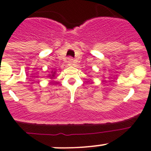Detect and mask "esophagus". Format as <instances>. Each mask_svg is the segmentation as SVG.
Here are the masks:
<instances>
[{
  "instance_id": "1",
  "label": "esophagus",
  "mask_w": 151,
  "mask_h": 151,
  "mask_svg": "<svg viewBox=\"0 0 151 151\" xmlns=\"http://www.w3.org/2000/svg\"><path fill=\"white\" fill-rule=\"evenodd\" d=\"M73 60L72 58H70V57H69V58L67 59V64L69 65V66H71V65H73Z\"/></svg>"
}]
</instances>
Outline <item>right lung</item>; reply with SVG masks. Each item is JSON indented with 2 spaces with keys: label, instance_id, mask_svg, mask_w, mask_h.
Listing matches in <instances>:
<instances>
[{
  "label": "right lung",
  "instance_id": "obj_1",
  "mask_svg": "<svg viewBox=\"0 0 151 151\" xmlns=\"http://www.w3.org/2000/svg\"><path fill=\"white\" fill-rule=\"evenodd\" d=\"M55 74H56V71L52 70V71H51V73H50V74L48 75V77H49L50 79H53V78H55Z\"/></svg>",
  "mask_w": 151,
  "mask_h": 151
}]
</instances>
